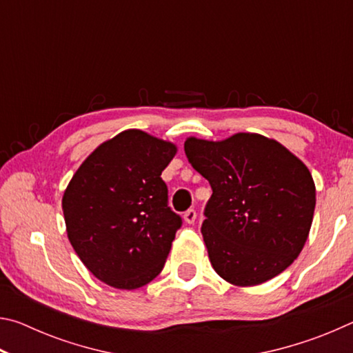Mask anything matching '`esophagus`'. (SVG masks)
<instances>
[{"mask_svg": "<svg viewBox=\"0 0 353 353\" xmlns=\"http://www.w3.org/2000/svg\"><path fill=\"white\" fill-rule=\"evenodd\" d=\"M196 216H198V213H196L194 208H188V210L183 213V221L187 224H193L196 221Z\"/></svg>", "mask_w": 353, "mask_h": 353, "instance_id": "esophagus-1", "label": "esophagus"}]
</instances>
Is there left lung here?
<instances>
[{
  "label": "left lung",
  "instance_id": "1",
  "mask_svg": "<svg viewBox=\"0 0 353 353\" xmlns=\"http://www.w3.org/2000/svg\"><path fill=\"white\" fill-rule=\"evenodd\" d=\"M183 148L213 191L201 227L213 270L236 286L283 272L301 254L313 221L316 188L307 166L260 134L223 141L190 137Z\"/></svg>",
  "mask_w": 353,
  "mask_h": 353
}]
</instances>
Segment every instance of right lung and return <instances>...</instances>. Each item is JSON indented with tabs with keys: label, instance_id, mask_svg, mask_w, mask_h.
<instances>
[{
	"label": "right lung",
	"instance_id": "right-lung-1",
	"mask_svg": "<svg viewBox=\"0 0 353 353\" xmlns=\"http://www.w3.org/2000/svg\"><path fill=\"white\" fill-rule=\"evenodd\" d=\"M176 151L129 129L94 149L70 181L62 199L68 240L101 282L137 290L163 270L182 225L160 177Z\"/></svg>",
	"mask_w": 353,
	"mask_h": 353
}]
</instances>
